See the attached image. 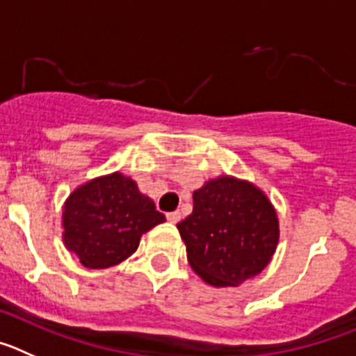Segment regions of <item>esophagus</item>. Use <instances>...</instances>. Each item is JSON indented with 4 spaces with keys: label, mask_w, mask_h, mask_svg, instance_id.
<instances>
[{
    "label": "esophagus",
    "mask_w": 356,
    "mask_h": 356,
    "mask_svg": "<svg viewBox=\"0 0 356 356\" xmlns=\"http://www.w3.org/2000/svg\"><path fill=\"white\" fill-rule=\"evenodd\" d=\"M166 220L170 223H177L179 220H181V213L179 211H174V213H168L166 214Z\"/></svg>",
    "instance_id": "1"
}]
</instances>
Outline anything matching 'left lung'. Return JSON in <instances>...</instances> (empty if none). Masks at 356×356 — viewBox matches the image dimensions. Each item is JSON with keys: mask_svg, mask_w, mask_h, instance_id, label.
Returning a JSON list of instances; mask_svg holds the SVG:
<instances>
[{"mask_svg": "<svg viewBox=\"0 0 356 356\" xmlns=\"http://www.w3.org/2000/svg\"><path fill=\"white\" fill-rule=\"evenodd\" d=\"M188 262L213 287H238L270 264L280 229L268 195L232 175L193 191V213L177 223Z\"/></svg>", "mask_w": 356, "mask_h": 356, "instance_id": "left-lung-1", "label": "left lung"}]
</instances>
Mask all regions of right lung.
I'll list each match as a JSON object with an SVG mask.
<instances>
[{
    "mask_svg": "<svg viewBox=\"0 0 356 356\" xmlns=\"http://www.w3.org/2000/svg\"><path fill=\"white\" fill-rule=\"evenodd\" d=\"M165 222L154 202L120 172L78 186L63 204L62 239L88 270L120 264L136 252L143 234Z\"/></svg>",
    "mask_w": 356,
    "mask_h": 356,
    "instance_id": "add662e5",
    "label": "right lung"
}]
</instances>
